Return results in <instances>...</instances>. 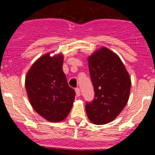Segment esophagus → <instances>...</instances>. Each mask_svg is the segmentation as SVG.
<instances>
[{
    "label": "esophagus",
    "instance_id": "1",
    "mask_svg": "<svg viewBox=\"0 0 155 155\" xmlns=\"http://www.w3.org/2000/svg\"><path fill=\"white\" fill-rule=\"evenodd\" d=\"M75 91H76V96H77V97L80 96V94H81V93H80V89H79V87H76V88L75 89Z\"/></svg>",
    "mask_w": 155,
    "mask_h": 155
}]
</instances>
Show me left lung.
<instances>
[{
	"instance_id": "obj_1",
	"label": "left lung",
	"mask_w": 155,
	"mask_h": 155,
	"mask_svg": "<svg viewBox=\"0 0 155 155\" xmlns=\"http://www.w3.org/2000/svg\"><path fill=\"white\" fill-rule=\"evenodd\" d=\"M94 98L85 105L88 119L95 124L113 121L125 107L131 80L118 54L107 47L95 51L87 58Z\"/></svg>"
}]
</instances>
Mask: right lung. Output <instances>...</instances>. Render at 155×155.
<instances>
[{
	"instance_id": "obj_1",
	"label": "right lung",
	"mask_w": 155,
	"mask_h": 155,
	"mask_svg": "<svg viewBox=\"0 0 155 155\" xmlns=\"http://www.w3.org/2000/svg\"><path fill=\"white\" fill-rule=\"evenodd\" d=\"M63 54H45L31 67L25 77V88L31 107L51 122L68 117L75 100V91L68 85L63 72Z\"/></svg>"
}]
</instances>
